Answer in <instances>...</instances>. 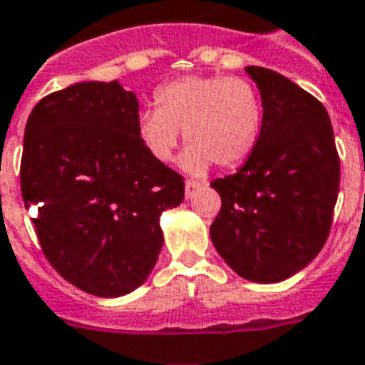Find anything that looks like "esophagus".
<instances>
[{
  "label": "esophagus",
  "instance_id": "34e87169",
  "mask_svg": "<svg viewBox=\"0 0 365 365\" xmlns=\"http://www.w3.org/2000/svg\"><path fill=\"white\" fill-rule=\"evenodd\" d=\"M199 187H201V183L193 182V180H187V182H185V197H187V199L193 197L195 190H199Z\"/></svg>",
  "mask_w": 365,
  "mask_h": 365
}]
</instances>
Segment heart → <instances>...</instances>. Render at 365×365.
I'll use <instances>...</instances> for the list:
<instances>
[{"label":"heart","instance_id":"heart-1","mask_svg":"<svg viewBox=\"0 0 365 365\" xmlns=\"http://www.w3.org/2000/svg\"><path fill=\"white\" fill-rule=\"evenodd\" d=\"M156 110L137 115V139L156 162H170L183 139L182 166L203 174L210 162L236 168L257 145L263 106L255 86L242 77L190 75L155 91Z\"/></svg>","mask_w":365,"mask_h":365}]
</instances>
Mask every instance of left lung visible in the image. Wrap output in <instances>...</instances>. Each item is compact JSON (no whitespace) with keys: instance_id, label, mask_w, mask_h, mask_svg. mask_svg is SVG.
Listing matches in <instances>:
<instances>
[{"instance_id":"1","label":"left lung","mask_w":365,"mask_h":365,"mask_svg":"<svg viewBox=\"0 0 365 365\" xmlns=\"http://www.w3.org/2000/svg\"><path fill=\"white\" fill-rule=\"evenodd\" d=\"M245 71L261 93L263 125L244 166L210 183L222 199L210 240L240 277L280 282L325 245L341 160L319 100L277 71Z\"/></svg>"}]
</instances>
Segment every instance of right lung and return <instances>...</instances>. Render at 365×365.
<instances>
[{
  "instance_id": "right-lung-1",
  "label": "right lung",
  "mask_w": 365,
  "mask_h": 365,
  "mask_svg": "<svg viewBox=\"0 0 365 365\" xmlns=\"http://www.w3.org/2000/svg\"><path fill=\"white\" fill-rule=\"evenodd\" d=\"M139 102L112 83L44 96L24 128L21 193L50 265L100 298L133 292L162 250L158 218L183 201V178L137 139Z\"/></svg>"
}]
</instances>
